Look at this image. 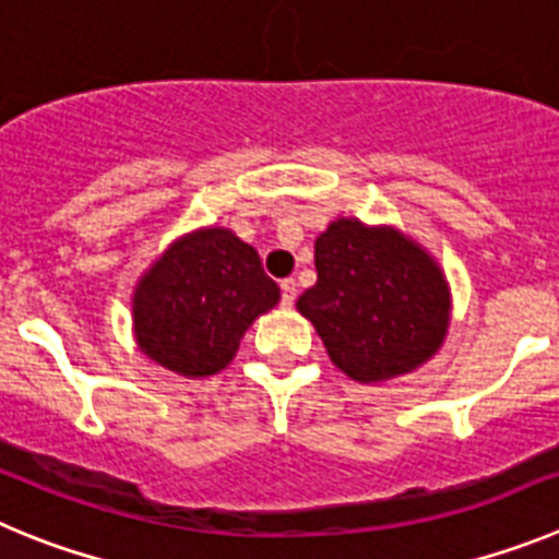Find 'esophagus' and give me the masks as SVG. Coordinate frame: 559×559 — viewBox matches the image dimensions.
Segmentation results:
<instances>
[{
	"label": "esophagus",
	"mask_w": 559,
	"mask_h": 559,
	"mask_svg": "<svg viewBox=\"0 0 559 559\" xmlns=\"http://www.w3.org/2000/svg\"><path fill=\"white\" fill-rule=\"evenodd\" d=\"M295 298H298V284H295V278L281 281V304L289 309V306L295 304Z\"/></svg>",
	"instance_id": "34e87169"
}]
</instances>
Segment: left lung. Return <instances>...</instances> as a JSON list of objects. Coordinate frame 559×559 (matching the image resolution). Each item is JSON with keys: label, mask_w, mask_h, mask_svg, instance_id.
<instances>
[{"label": "left lung", "mask_w": 559, "mask_h": 559, "mask_svg": "<svg viewBox=\"0 0 559 559\" xmlns=\"http://www.w3.org/2000/svg\"><path fill=\"white\" fill-rule=\"evenodd\" d=\"M317 284L298 298L331 361L359 384L415 373L442 348L451 286L435 255L395 225L336 217L314 242Z\"/></svg>", "instance_id": "8db88e82"}]
</instances>
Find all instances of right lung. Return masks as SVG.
Returning <instances> with one entry per match:
<instances>
[{"label":"right lung","instance_id":"right-lung-1","mask_svg":"<svg viewBox=\"0 0 559 559\" xmlns=\"http://www.w3.org/2000/svg\"><path fill=\"white\" fill-rule=\"evenodd\" d=\"M278 300L253 245L223 225L194 228L135 281V345L173 373L205 379L234 361L245 331Z\"/></svg>","mask_w":559,"mask_h":559}]
</instances>
